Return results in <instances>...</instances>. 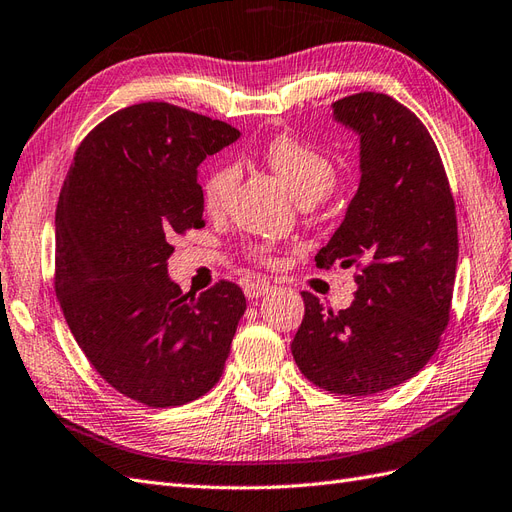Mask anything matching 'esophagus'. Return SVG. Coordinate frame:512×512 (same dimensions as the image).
Listing matches in <instances>:
<instances>
[{
	"instance_id": "obj_1",
	"label": "esophagus",
	"mask_w": 512,
	"mask_h": 512,
	"mask_svg": "<svg viewBox=\"0 0 512 512\" xmlns=\"http://www.w3.org/2000/svg\"><path fill=\"white\" fill-rule=\"evenodd\" d=\"M271 290H273V286L269 282H250V284H245V295L250 297V299H258L262 295L271 293Z\"/></svg>"
}]
</instances>
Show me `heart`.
Instances as JSON below:
<instances>
[{
    "instance_id": "heart-1",
    "label": "heart",
    "mask_w": 512,
    "mask_h": 512,
    "mask_svg": "<svg viewBox=\"0 0 512 512\" xmlns=\"http://www.w3.org/2000/svg\"><path fill=\"white\" fill-rule=\"evenodd\" d=\"M262 155H265L269 168L280 176V181L290 189L299 204L319 202L336 183L334 163L319 150L295 140V137H275L267 144ZM237 181L239 170L232 163H222L211 170L202 185L206 209L211 213H222L232 198Z\"/></svg>"
}]
</instances>
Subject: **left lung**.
<instances>
[{
    "label": "left lung",
    "instance_id": "8db88e82",
    "mask_svg": "<svg viewBox=\"0 0 512 512\" xmlns=\"http://www.w3.org/2000/svg\"><path fill=\"white\" fill-rule=\"evenodd\" d=\"M359 137V187L316 267H359L355 301L325 312L306 303L290 344L314 385L368 396L416 377L448 325L459 234L444 163L424 124L388 94L359 92L331 105Z\"/></svg>",
    "mask_w": 512,
    "mask_h": 512
}]
</instances>
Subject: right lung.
<instances>
[{
  "label": "right lung",
  "mask_w": 512,
  "mask_h": 512,
  "mask_svg": "<svg viewBox=\"0 0 512 512\" xmlns=\"http://www.w3.org/2000/svg\"><path fill=\"white\" fill-rule=\"evenodd\" d=\"M239 135L170 103H140L94 127L68 168L55 295L94 370L148 407L209 392L245 312L237 284L191 295L168 273L170 239L204 226L200 163Z\"/></svg>",
  "instance_id": "right-lung-1"
}]
</instances>
